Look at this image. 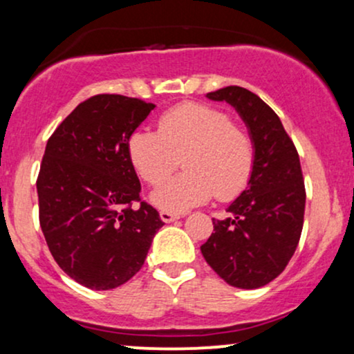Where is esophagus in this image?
<instances>
[{
    "label": "esophagus",
    "instance_id": "esophagus-1",
    "mask_svg": "<svg viewBox=\"0 0 354 354\" xmlns=\"http://www.w3.org/2000/svg\"><path fill=\"white\" fill-rule=\"evenodd\" d=\"M180 216H181V214H178V213H169V211H160L161 221H165V223L176 221V219H180Z\"/></svg>",
    "mask_w": 354,
    "mask_h": 354
}]
</instances>
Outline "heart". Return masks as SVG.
Listing matches in <instances>:
<instances>
[{
    "instance_id": "1",
    "label": "heart",
    "mask_w": 354,
    "mask_h": 354,
    "mask_svg": "<svg viewBox=\"0 0 354 354\" xmlns=\"http://www.w3.org/2000/svg\"><path fill=\"white\" fill-rule=\"evenodd\" d=\"M128 154L141 178L156 186L171 176L183 158L185 173L153 191L160 209L183 213L211 196L236 198L250 183L254 143L228 113L200 103H183L163 113L158 131L138 128L128 140Z\"/></svg>"
}]
</instances>
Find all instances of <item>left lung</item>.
I'll return each mask as SVG.
<instances>
[{
	"instance_id": "8db88e82",
	"label": "left lung",
	"mask_w": 354,
	"mask_h": 354,
	"mask_svg": "<svg viewBox=\"0 0 354 354\" xmlns=\"http://www.w3.org/2000/svg\"><path fill=\"white\" fill-rule=\"evenodd\" d=\"M238 111L254 143L248 188L213 219L214 233L201 246L206 263L231 286L254 290L273 281L290 263L303 230L306 191L293 141L278 115L254 93L226 86L208 93Z\"/></svg>"
}]
</instances>
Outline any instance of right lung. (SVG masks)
<instances>
[{
    "instance_id": "add662e5",
    "label": "right lung",
    "mask_w": 354,
    "mask_h": 354,
    "mask_svg": "<svg viewBox=\"0 0 354 354\" xmlns=\"http://www.w3.org/2000/svg\"><path fill=\"white\" fill-rule=\"evenodd\" d=\"M151 109L153 103L138 98L91 96L46 143L36 181L39 225L58 266L89 290H113L131 279L165 225L141 201L128 154L129 136Z\"/></svg>"
}]
</instances>
